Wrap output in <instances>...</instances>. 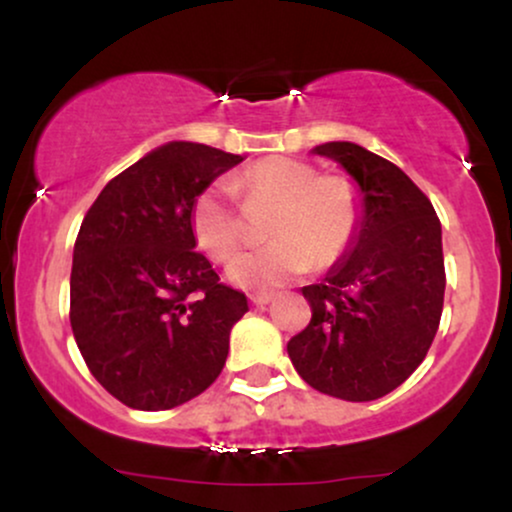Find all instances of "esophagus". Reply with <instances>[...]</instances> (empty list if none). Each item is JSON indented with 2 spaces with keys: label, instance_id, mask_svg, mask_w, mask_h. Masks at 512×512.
<instances>
[{
  "label": "esophagus",
  "instance_id": "1",
  "mask_svg": "<svg viewBox=\"0 0 512 512\" xmlns=\"http://www.w3.org/2000/svg\"><path fill=\"white\" fill-rule=\"evenodd\" d=\"M269 301H272V293H252V296H250V303L260 305V308H262V305H267Z\"/></svg>",
  "mask_w": 512,
  "mask_h": 512
}]
</instances>
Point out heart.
<instances>
[{"instance_id": "heart-1", "label": "heart", "mask_w": 512, "mask_h": 512, "mask_svg": "<svg viewBox=\"0 0 512 512\" xmlns=\"http://www.w3.org/2000/svg\"><path fill=\"white\" fill-rule=\"evenodd\" d=\"M233 190L248 211H267L260 250L245 252L228 267V279L243 289H269L305 269H330L351 250L361 231L363 204L351 178L320 175L313 163L272 156L245 168ZM192 233L214 260L226 262L250 240L245 211L221 185L192 202Z\"/></svg>"}]
</instances>
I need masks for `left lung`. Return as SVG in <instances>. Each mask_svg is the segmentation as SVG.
Returning <instances> with one entry per match:
<instances>
[{"label":"left lung","instance_id":"obj_1","mask_svg":"<svg viewBox=\"0 0 512 512\" xmlns=\"http://www.w3.org/2000/svg\"><path fill=\"white\" fill-rule=\"evenodd\" d=\"M354 175L363 221L354 250L305 286L308 327L289 342L298 375L346 402H370L421 366L440 325L445 262L440 219L411 178L351 142L315 146Z\"/></svg>","mask_w":512,"mask_h":512}]
</instances>
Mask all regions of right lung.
<instances>
[{
	"instance_id": "1",
	"label": "right lung",
	"mask_w": 512,
	"mask_h": 512,
	"mask_svg": "<svg viewBox=\"0 0 512 512\" xmlns=\"http://www.w3.org/2000/svg\"><path fill=\"white\" fill-rule=\"evenodd\" d=\"M240 161L170 142L115 175L81 221L69 322L93 378L127 407L173 409L223 370L248 298L195 250L190 211Z\"/></svg>"
}]
</instances>
